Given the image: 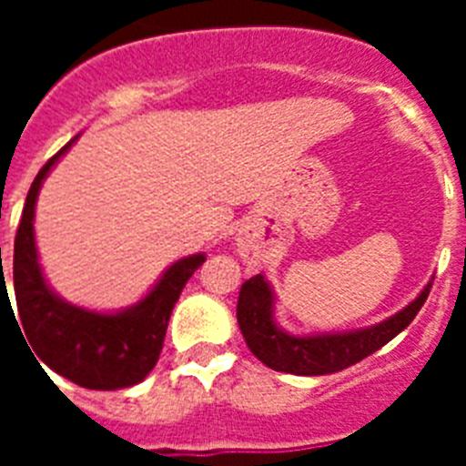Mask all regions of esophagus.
<instances>
[{"label": "esophagus", "instance_id": "1", "mask_svg": "<svg viewBox=\"0 0 466 466\" xmlns=\"http://www.w3.org/2000/svg\"><path fill=\"white\" fill-rule=\"evenodd\" d=\"M238 254L245 263H257L258 245L249 236H240L238 238Z\"/></svg>", "mask_w": 466, "mask_h": 466}]
</instances>
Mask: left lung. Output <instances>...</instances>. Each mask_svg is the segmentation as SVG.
Here are the masks:
<instances>
[{"label":"left lung","mask_w":466,"mask_h":466,"mask_svg":"<svg viewBox=\"0 0 466 466\" xmlns=\"http://www.w3.org/2000/svg\"><path fill=\"white\" fill-rule=\"evenodd\" d=\"M431 282L420 291L413 303L403 308L376 327L360 329L350 333L331 336H289L273 319V291L263 275L247 279L238 299V324L245 336L247 348L258 361L273 371L294 373V376H327L343 371L364 357L387 345L415 319L420 308L425 306Z\"/></svg>","instance_id":"obj_1"}]
</instances>
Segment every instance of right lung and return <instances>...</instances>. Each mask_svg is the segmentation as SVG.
Returning <instances> with one entry per match:
<instances>
[{"mask_svg": "<svg viewBox=\"0 0 466 466\" xmlns=\"http://www.w3.org/2000/svg\"><path fill=\"white\" fill-rule=\"evenodd\" d=\"M74 142V139H72ZM67 142L39 170L32 182L14 245V291L18 329L35 350V360L67 380L88 390H121L142 382L156 366L166 340L172 308L188 278L205 261V254L172 263L154 289L137 306L105 315L69 306L48 289L35 247V205L41 182L56 160L72 147ZM2 291L6 294L2 278ZM8 296V294H6ZM11 303V299H8ZM14 310V308H11ZM41 366V364H39Z\"/></svg>", "mask_w": 466, "mask_h": 466, "instance_id": "add662e5", "label": "right lung"}]
</instances>
